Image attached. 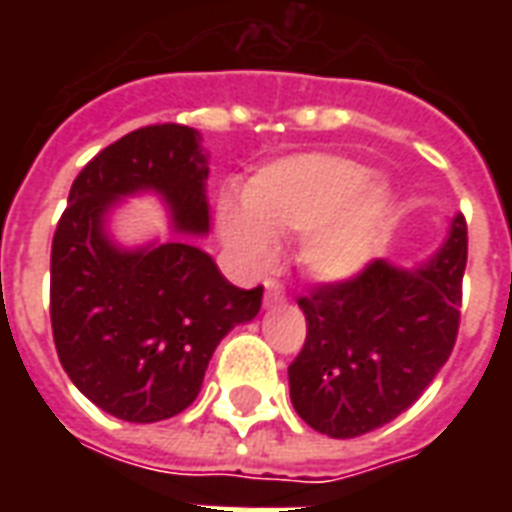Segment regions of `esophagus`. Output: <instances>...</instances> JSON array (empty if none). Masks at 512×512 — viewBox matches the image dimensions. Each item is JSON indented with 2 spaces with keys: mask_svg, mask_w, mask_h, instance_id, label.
Instances as JSON below:
<instances>
[{
  "mask_svg": "<svg viewBox=\"0 0 512 512\" xmlns=\"http://www.w3.org/2000/svg\"><path fill=\"white\" fill-rule=\"evenodd\" d=\"M282 299H285L282 285H279L277 279H266V304H277V301Z\"/></svg>",
  "mask_w": 512,
  "mask_h": 512,
  "instance_id": "1",
  "label": "esophagus"
}]
</instances>
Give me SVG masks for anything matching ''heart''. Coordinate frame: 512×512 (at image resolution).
Masks as SVG:
<instances>
[{
	"mask_svg": "<svg viewBox=\"0 0 512 512\" xmlns=\"http://www.w3.org/2000/svg\"><path fill=\"white\" fill-rule=\"evenodd\" d=\"M365 178V167L351 158H282L246 183L244 208L222 205V238L246 268H263L274 257L271 238L301 235L299 257L315 277H351L381 249L392 205L384 183Z\"/></svg>",
	"mask_w": 512,
	"mask_h": 512,
	"instance_id": "b5f03b06",
	"label": "heart"
}]
</instances>
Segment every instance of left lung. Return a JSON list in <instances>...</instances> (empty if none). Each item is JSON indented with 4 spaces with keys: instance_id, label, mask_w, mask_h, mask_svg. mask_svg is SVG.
Wrapping results in <instances>:
<instances>
[{
    "instance_id": "obj_1",
    "label": "left lung",
    "mask_w": 512,
    "mask_h": 512,
    "mask_svg": "<svg viewBox=\"0 0 512 512\" xmlns=\"http://www.w3.org/2000/svg\"><path fill=\"white\" fill-rule=\"evenodd\" d=\"M466 252V219L455 216L444 249L417 274L370 260L299 296L307 340L288 378L310 428L356 439L417 403L455 348Z\"/></svg>"
}]
</instances>
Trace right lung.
Segmentation results:
<instances>
[{
  "label": "right lung",
  "instance_id": "1",
  "mask_svg": "<svg viewBox=\"0 0 512 512\" xmlns=\"http://www.w3.org/2000/svg\"><path fill=\"white\" fill-rule=\"evenodd\" d=\"M194 128L156 123L104 147L76 175L51 241V334L84 397L126 422H161L200 395L216 345L255 318L263 285L235 288L191 241L120 252L109 205L139 189L167 200L180 233L208 230L205 158Z\"/></svg>",
  "mask_w": 512,
  "mask_h": 512
}]
</instances>
